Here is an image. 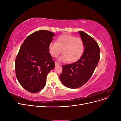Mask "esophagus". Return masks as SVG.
I'll use <instances>...</instances> for the list:
<instances>
[{
	"instance_id": "34e87169",
	"label": "esophagus",
	"mask_w": 121,
	"mask_h": 121,
	"mask_svg": "<svg viewBox=\"0 0 121 121\" xmlns=\"http://www.w3.org/2000/svg\"><path fill=\"white\" fill-rule=\"evenodd\" d=\"M61 65V64H59L58 63H57V62H55V66H57V65Z\"/></svg>"
}]
</instances>
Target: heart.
Returning a JSON list of instances; mask_svg holds the SVG:
<instances>
[{"mask_svg": "<svg viewBox=\"0 0 121 121\" xmlns=\"http://www.w3.org/2000/svg\"><path fill=\"white\" fill-rule=\"evenodd\" d=\"M84 44L82 39L74 36L63 35L60 36L56 42H52L49 45L50 54L53 57H57L63 50V55L59 60H69L73 63L81 57L84 52Z\"/></svg>", "mask_w": 121, "mask_h": 121, "instance_id": "obj_1", "label": "heart"}]
</instances>
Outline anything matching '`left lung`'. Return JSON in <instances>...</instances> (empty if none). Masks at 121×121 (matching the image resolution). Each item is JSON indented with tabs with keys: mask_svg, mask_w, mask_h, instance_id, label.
<instances>
[{
	"mask_svg": "<svg viewBox=\"0 0 121 121\" xmlns=\"http://www.w3.org/2000/svg\"><path fill=\"white\" fill-rule=\"evenodd\" d=\"M84 44V52L75 63L65 65L60 76L61 83L68 88H78L91 78L100 58L99 47L92 37L83 31L78 32Z\"/></svg>",
	"mask_w": 121,
	"mask_h": 121,
	"instance_id": "8db88e82",
	"label": "left lung"
}]
</instances>
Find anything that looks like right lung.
Listing matches in <instances>:
<instances>
[{
	"label": "right lung",
	"mask_w": 121,
	"mask_h": 121,
	"mask_svg": "<svg viewBox=\"0 0 121 121\" xmlns=\"http://www.w3.org/2000/svg\"><path fill=\"white\" fill-rule=\"evenodd\" d=\"M53 33L39 30L29 35L21 46L15 60L17 79L25 89L36 93L45 87L46 77L54 68L49 52Z\"/></svg>",
	"instance_id": "obj_1"
}]
</instances>
